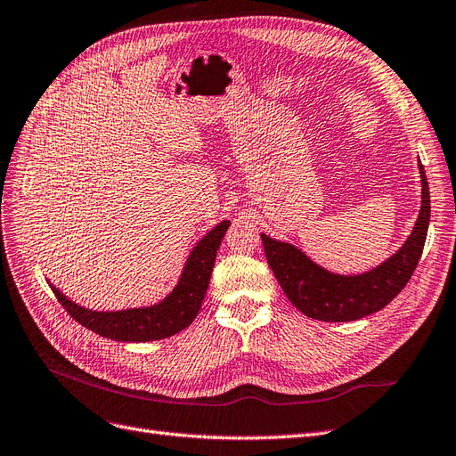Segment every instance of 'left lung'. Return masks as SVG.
Instances as JSON below:
<instances>
[{"instance_id":"obj_1","label":"left lung","mask_w":456,"mask_h":456,"mask_svg":"<svg viewBox=\"0 0 456 456\" xmlns=\"http://www.w3.org/2000/svg\"><path fill=\"white\" fill-rule=\"evenodd\" d=\"M420 211L409 238L379 266L362 273H335L314 262L298 247L260 233L268 265L287 298L302 314L320 322H355L382 310L399 295L415 272L430 224V188L419 159Z\"/></svg>"}]
</instances>
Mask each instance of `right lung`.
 <instances>
[{
  "mask_svg": "<svg viewBox=\"0 0 456 456\" xmlns=\"http://www.w3.org/2000/svg\"><path fill=\"white\" fill-rule=\"evenodd\" d=\"M230 226V220H223L211 228L190 251L184 268L176 285L169 295H165L156 305L141 308H126L116 312L91 310L61 293L51 281L54 297L59 298L64 310L77 323L91 329L93 333L118 342H150L173 337L184 330L203 305V298L209 287V280L215 266L216 251Z\"/></svg>",
  "mask_w": 456,
  "mask_h": 456,
  "instance_id": "right-lung-1",
  "label": "right lung"
}]
</instances>
